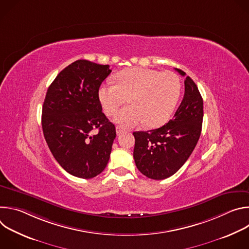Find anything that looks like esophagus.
<instances>
[{"label": "esophagus", "mask_w": 249, "mask_h": 249, "mask_svg": "<svg viewBox=\"0 0 249 249\" xmlns=\"http://www.w3.org/2000/svg\"><path fill=\"white\" fill-rule=\"evenodd\" d=\"M123 132H124V129L121 126H116V133H117V135H120Z\"/></svg>", "instance_id": "34e87169"}]
</instances>
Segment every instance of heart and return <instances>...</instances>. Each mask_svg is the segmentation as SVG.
<instances>
[{
	"mask_svg": "<svg viewBox=\"0 0 249 249\" xmlns=\"http://www.w3.org/2000/svg\"><path fill=\"white\" fill-rule=\"evenodd\" d=\"M116 81L100 87L99 100L103 111L111 116L129 98L131 105L114 116V121L126 128L143 123L149 127L162 125L173 113L181 93L180 80L170 71L131 68L121 71Z\"/></svg>",
	"mask_w": 249,
	"mask_h": 249,
	"instance_id": "b5f03b06",
	"label": "heart"
}]
</instances>
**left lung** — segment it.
I'll return each instance as SVG.
<instances>
[{
    "label": "left lung",
    "mask_w": 249,
    "mask_h": 249,
    "mask_svg": "<svg viewBox=\"0 0 249 249\" xmlns=\"http://www.w3.org/2000/svg\"><path fill=\"white\" fill-rule=\"evenodd\" d=\"M175 70L183 77L186 75ZM184 87L183 99L168 123L155 130L133 133L136 166L149 178L161 180L173 175L198 143L204 115L203 98L190 77L185 78Z\"/></svg>",
    "instance_id": "8db88e82"
}]
</instances>
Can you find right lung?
<instances>
[{
    "label": "right lung",
    "mask_w": 249,
    "mask_h": 249,
    "mask_svg": "<svg viewBox=\"0 0 249 249\" xmlns=\"http://www.w3.org/2000/svg\"><path fill=\"white\" fill-rule=\"evenodd\" d=\"M110 73L109 65L78 60L58 74L44 99L41 123L46 143L58 163L80 178L101 173L110 158L116 130L98 97Z\"/></svg>",
    "instance_id": "add662e5"
}]
</instances>
